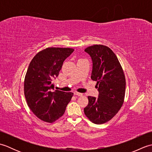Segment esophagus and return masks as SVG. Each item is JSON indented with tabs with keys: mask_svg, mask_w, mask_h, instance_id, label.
Masks as SVG:
<instances>
[{
	"mask_svg": "<svg viewBox=\"0 0 152 152\" xmlns=\"http://www.w3.org/2000/svg\"><path fill=\"white\" fill-rule=\"evenodd\" d=\"M74 94L75 95H77V96H82L83 95V94L82 93H78V92H76V91H74Z\"/></svg>",
	"mask_w": 152,
	"mask_h": 152,
	"instance_id": "34e87169",
	"label": "esophagus"
}]
</instances>
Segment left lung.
Masks as SVG:
<instances>
[{
	"label": "left lung",
	"instance_id": "8db88e82",
	"mask_svg": "<svg viewBox=\"0 0 152 152\" xmlns=\"http://www.w3.org/2000/svg\"><path fill=\"white\" fill-rule=\"evenodd\" d=\"M91 58V79L96 82L99 95L89 96L84 113L90 121L102 124L117 114L124 101L125 78L118 57L103 45H93L84 50Z\"/></svg>",
	"mask_w": 152,
	"mask_h": 152
}]
</instances>
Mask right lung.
Segmentation results:
<instances>
[{"mask_svg": "<svg viewBox=\"0 0 152 152\" xmlns=\"http://www.w3.org/2000/svg\"><path fill=\"white\" fill-rule=\"evenodd\" d=\"M72 48H48L38 52L28 67L24 93L28 107L44 121L52 123L62 116L73 93L54 89L52 83L59 74L64 61L74 51Z\"/></svg>", "mask_w": 152, "mask_h": 152, "instance_id": "obj_1", "label": "right lung"}]
</instances>
